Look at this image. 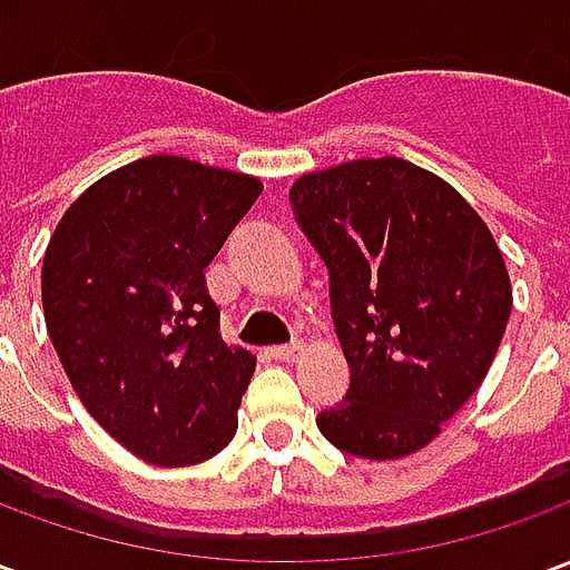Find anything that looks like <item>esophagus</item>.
I'll use <instances>...</instances> for the list:
<instances>
[{
  "instance_id": "34e87169",
  "label": "esophagus",
  "mask_w": 570,
  "mask_h": 570,
  "mask_svg": "<svg viewBox=\"0 0 570 570\" xmlns=\"http://www.w3.org/2000/svg\"><path fill=\"white\" fill-rule=\"evenodd\" d=\"M302 351H305V347L298 345V342H293V345L272 347V357L274 360H284V363H296V360L302 357Z\"/></svg>"
}]
</instances>
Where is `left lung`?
<instances>
[{
  "label": "left lung",
  "mask_w": 570,
  "mask_h": 570,
  "mask_svg": "<svg viewBox=\"0 0 570 570\" xmlns=\"http://www.w3.org/2000/svg\"><path fill=\"white\" fill-rule=\"evenodd\" d=\"M302 232L330 268L351 387L317 415L335 449L419 452L476 394L513 311L489 225L445 179L384 155L302 174Z\"/></svg>",
  "instance_id": "obj_1"
}]
</instances>
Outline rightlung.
<instances>
[{
    "instance_id": "1",
    "label": "right lung",
    "mask_w": 570,
    "mask_h": 570,
    "mask_svg": "<svg viewBox=\"0 0 570 570\" xmlns=\"http://www.w3.org/2000/svg\"><path fill=\"white\" fill-rule=\"evenodd\" d=\"M262 195L249 174L151 155L69 204L42 262L45 326L72 391L130 454H219L256 357L225 345L204 268Z\"/></svg>"
}]
</instances>
